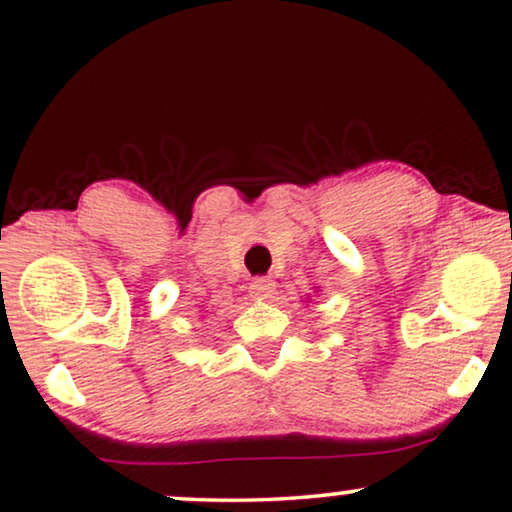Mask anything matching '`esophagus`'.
<instances>
[{"instance_id": "1", "label": "esophagus", "mask_w": 512, "mask_h": 512, "mask_svg": "<svg viewBox=\"0 0 512 512\" xmlns=\"http://www.w3.org/2000/svg\"><path fill=\"white\" fill-rule=\"evenodd\" d=\"M275 292V282L270 280V277H254L249 285V294L254 296V299L263 301V299H270Z\"/></svg>"}]
</instances>
